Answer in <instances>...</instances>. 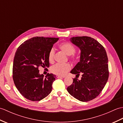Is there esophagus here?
<instances>
[{
	"label": "esophagus",
	"mask_w": 123,
	"mask_h": 123,
	"mask_svg": "<svg viewBox=\"0 0 123 123\" xmlns=\"http://www.w3.org/2000/svg\"><path fill=\"white\" fill-rule=\"evenodd\" d=\"M57 78H65V76H61V75H57Z\"/></svg>",
	"instance_id": "1"
}]
</instances>
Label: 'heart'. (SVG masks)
<instances>
[{"mask_svg":"<svg viewBox=\"0 0 123 123\" xmlns=\"http://www.w3.org/2000/svg\"><path fill=\"white\" fill-rule=\"evenodd\" d=\"M60 49L63 51L68 55H70L69 58L73 61L77 60V56L74 54L76 51L75 46L71 43L66 42L61 43L59 45ZM55 50L53 48H51L49 52L48 60L49 62H53L54 59ZM71 68V66L69 63L59 64L57 63L51 68V72L53 74L58 75H64L69 71Z\"/></svg>","mask_w":123,"mask_h":123,"instance_id":"b5f03b06","label":"heart"}]
</instances>
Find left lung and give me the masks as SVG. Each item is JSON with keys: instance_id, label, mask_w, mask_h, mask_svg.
Here are the masks:
<instances>
[{"instance_id": "8db88e82", "label": "left lung", "mask_w": 123, "mask_h": 123, "mask_svg": "<svg viewBox=\"0 0 123 123\" xmlns=\"http://www.w3.org/2000/svg\"><path fill=\"white\" fill-rule=\"evenodd\" d=\"M72 43L81 49L80 61L71 73L79 75L67 88L68 92L83 102L96 98L106 85L109 77L108 57L105 48L98 42L88 36L71 37Z\"/></svg>"}]
</instances>
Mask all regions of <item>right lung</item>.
Here are the masks:
<instances>
[{
  "mask_svg": "<svg viewBox=\"0 0 123 123\" xmlns=\"http://www.w3.org/2000/svg\"><path fill=\"white\" fill-rule=\"evenodd\" d=\"M58 40L59 38L36 36L25 41L16 52L13 80L19 92L27 99L40 101L51 93L56 77L48 73L44 77L39 74L38 68L49 67V52Z\"/></svg>",
  "mask_w": 123,
  "mask_h": 123,
  "instance_id": "add662e5",
  "label": "right lung"
}]
</instances>
